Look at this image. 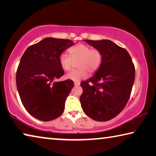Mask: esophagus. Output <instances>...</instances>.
I'll return each instance as SVG.
<instances>
[{
    "label": "esophagus",
    "mask_w": 156,
    "mask_h": 156,
    "mask_svg": "<svg viewBox=\"0 0 156 156\" xmlns=\"http://www.w3.org/2000/svg\"><path fill=\"white\" fill-rule=\"evenodd\" d=\"M80 82H74V85L76 87V86H79L80 85Z\"/></svg>",
    "instance_id": "34e87169"
}]
</instances>
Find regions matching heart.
Returning a JSON list of instances; mask_svg holds the SVG:
<instances>
[{
	"label": "heart",
	"mask_w": 156,
	"mask_h": 156,
	"mask_svg": "<svg viewBox=\"0 0 156 156\" xmlns=\"http://www.w3.org/2000/svg\"><path fill=\"white\" fill-rule=\"evenodd\" d=\"M70 56L63 52L59 56V62L65 71H69L77 63L78 69L67 73L66 78L73 81L78 82L90 74L96 73L101 66L102 54L99 49H92L84 44H78L69 49Z\"/></svg>",
	"instance_id": "b5f03b06"
}]
</instances>
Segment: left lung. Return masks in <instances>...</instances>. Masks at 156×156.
Instances as JSON below:
<instances>
[{"label": "left lung", "mask_w": 156, "mask_h": 156, "mask_svg": "<svg viewBox=\"0 0 156 156\" xmlns=\"http://www.w3.org/2000/svg\"><path fill=\"white\" fill-rule=\"evenodd\" d=\"M86 42L102 54L101 66L93 77L80 83L84 112L96 121L113 119L125 107L135 80V66L125 49L109 40Z\"/></svg>", "instance_id": "8db88e82"}]
</instances>
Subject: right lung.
I'll list each match as a JSON object with an SVG mask.
<instances>
[{"instance_id": "right-lung-1", "label": "right lung", "mask_w": 156, "mask_h": 156, "mask_svg": "<svg viewBox=\"0 0 156 156\" xmlns=\"http://www.w3.org/2000/svg\"><path fill=\"white\" fill-rule=\"evenodd\" d=\"M72 45L71 40L48 37L29 47L21 57L16 72L17 89L25 109L36 119L54 120L64 111L74 84L69 79L54 80L64 74L60 54Z\"/></svg>"}]
</instances>
